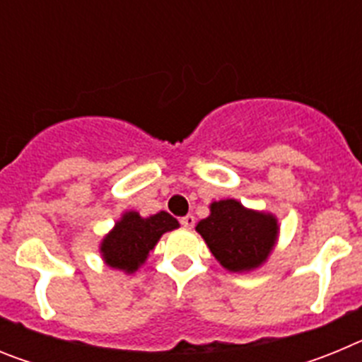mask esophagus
Listing matches in <instances>:
<instances>
[{"label":"esophagus","instance_id":"obj_1","mask_svg":"<svg viewBox=\"0 0 362 362\" xmlns=\"http://www.w3.org/2000/svg\"><path fill=\"white\" fill-rule=\"evenodd\" d=\"M181 225H183L185 228H192V226L196 225V217L192 216V214H188V216L181 217Z\"/></svg>","mask_w":362,"mask_h":362}]
</instances>
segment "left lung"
Returning a JSON list of instances; mask_svg holds the SVG:
<instances>
[{"instance_id": "left-lung-1", "label": "left lung", "mask_w": 362, "mask_h": 362, "mask_svg": "<svg viewBox=\"0 0 362 362\" xmlns=\"http://www.w3.org/2000/svg\"><path fill=\"white\" fill-rule=\"evenodd\" d=\"M201 238L230 272H250L264 263L279 233L276 216L245 209L239 201L223 199L210 204V216L196 226Z\"/></svg>"}]
</instances>
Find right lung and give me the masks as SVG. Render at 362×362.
I'll list each match as a JSON object with an SVG mask.
<instances>
[{
    "instance_id": "obj_1",
    "label": "right lung",
    "mask_w": 362,
    "mask_h": 362,
    "mask_svg": "<svg viewBox=\"0 0 362 362\" xmlns=\"http://www.w3.org/2000/svg\"><path fill=\"white\" fill-rule=\"evenodd\" d=\"M175 228H179L177 219L168 212L153 214L150 217L124 212L116 226L103 238L99 252L110 268L134 274L145 263L163 233Z\"/></svg>"
}]
</instances>
